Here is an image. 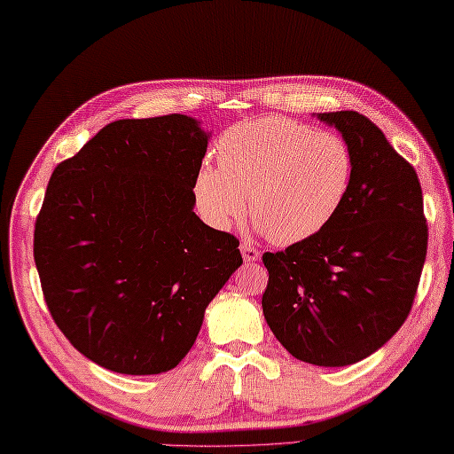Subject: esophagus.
<instances>
[{
	"instance_id": "34e87169",
	"label": "esophagus",
	"mask_w": 454,
	"mask_h": 454,
	"mask_svg": "<svg viewBox=\"0 0 454 454\" xmlns=\"http://www.w3.org/2000/svg\"><path fill=\"white\" fill-rule=\"evenodd\" d=\"M240 253H243L245 262H254V261H258V258H261V251H258V248L253 247L251 243L240 245Z\"/></svg>"
}]
</instances>
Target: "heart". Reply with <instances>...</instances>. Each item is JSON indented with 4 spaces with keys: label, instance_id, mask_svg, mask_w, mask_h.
<instances>
[{
    "label": "heart",
    "instance_id": "1",
    "mask_svg": "<svg viewBox=\"0 0 454 454\" xmlns=\"http://www.w3.org/2000/svg\"><path fill=\"white\" fill-rule=\"evenodd\" d=\"M217 160L193 184L201 215L227 229L247 214L248 198L254 223L280 247L321 233L343 207L355 172L345 138L280 115L229 129Z\"/></svg>",
    "mask_w": 454,
    "mask_h": 454
}]
</instances>
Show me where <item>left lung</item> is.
Returning a JSON list of instances; mask_svg holds the SVG:
<instances>
[{
  "label": "left lung",
  "instance_id": "left-lung-1",
  "mask_svg": "<svg viewBox=\"0 0 454 454\" xmlns=\"http://www.w3.org/2000/svg\"><path fill=\"white\" fill-rule=\"evenodd\" d=\"M319 117L343 133L353 184L321 233L262 254V313L292 356L347 366L372 355L408 319L429 233L418 172L380 129L356 111Z\"/></svg>",
  "mask_w": 454,
  "mask_h": 454
}]
</instances>
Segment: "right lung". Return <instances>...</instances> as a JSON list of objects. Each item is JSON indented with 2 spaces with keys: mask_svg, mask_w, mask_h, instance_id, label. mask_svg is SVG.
<instances>
[{
  "mask_svg": "<svg viewBox=\"0 0 454 454\" xmlns=\"http://www.w3.org/2000/svg\"><path fill=\"white\" fill-rule=\"evenodd\" d=\"M206 151L192 117L119 119L54 168L35 264L57 327L96 364L135 376L174 368L243 264L239 239L193 214Z\"/></svg>",
  "mask_w": 454,
  "mask_h": 454,
  "instance_id": "add662e5",
  "label": "right lung"
}]
</instances>
